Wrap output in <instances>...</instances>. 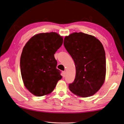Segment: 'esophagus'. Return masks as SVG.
Wrapping results in <instances>:
<instances>
[{"mask_svg":"<svg viewBox=\"0 0 124 124\" xmlns=\"http://www.w3.org/2000/svg\"><path fill=\"white\" fill-rule=\"evenodd\" d=\"M66 72L65 71H63L62 72V76H63V77L64 78L65 76H66Z\"/></svg>","mask_w":124,"mask_h":124,"instance_id":"esophagus-1","label":"esophagus"}]
</instances>
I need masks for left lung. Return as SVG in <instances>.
Instances as JSON below:
<instances>
[{"instance_id": "8db88e82", "label": "left lung", "mask_w": 124, "mask_h": 124, "mask_svg": "<svg viewBox=\"0 0 124 124\" xmlns=\"http://www.w3.org/2000/svg\"><path fill=\"white\" fill-rule=\"evenodd\" d=\"M64 46L75 63L76 75L69 88L82 98L93 95L105 80L106 56L102 44L93 36L74 32L64 39Z\"/></svg>"}]
</instances>
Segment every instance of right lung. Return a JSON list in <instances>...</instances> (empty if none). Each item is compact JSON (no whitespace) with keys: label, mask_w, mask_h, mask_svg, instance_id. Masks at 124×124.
Segmentation results:
<instances>
[{"label":"right lung","mask_w":124,"mask_h":124,"mask_svg":"<svg viewBox=\"0 0 124 124\" xmlns=\"http://www.w3.org/2000/svg\"><path fill=\"white\" fill-rule=\"evenodd\" d=\"M63 37L56 32L40 33L33 36L22 51L20 67L26 89L37 96L50 94L62 78L56 68L54 54L63 43Z\"/></svg>","instance_id":"right-lung-1"}]
</instances>
